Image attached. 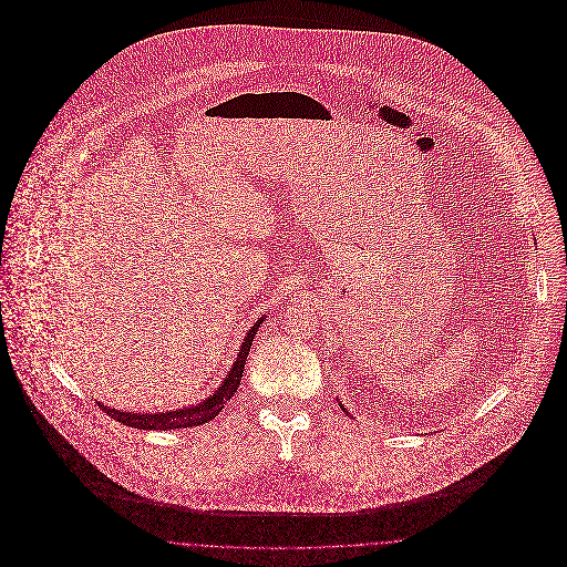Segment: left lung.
I'll return each mask as SVG.
<instances>
[{
    "instance_id": "8db88e82",
    "label": "left lung",
    "mask_w": 567,
    "mask_h": 567,
    "mask_svg": "<svg viewBox=\"0 0 567 567\" xmlns=\"http://www.w3.org/2000/svg\"><path fill=\"white\" fill-rule=\"evenodd\" d=\"M340 408H342V405H340Z\"/></svg>"
}]
</instances>
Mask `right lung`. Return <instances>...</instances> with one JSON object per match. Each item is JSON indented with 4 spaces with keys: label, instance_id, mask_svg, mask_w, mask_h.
I'll list each match as a JSON object with an SVG mask.
<instances>
[{
    "label": "right lung",
    "instance_id": "add662e5",
    "mask_svg": "<svg viewBox=\"0 0 567 567\" xmlns=\"http://www.w3.org/2000/svg\"><path fill=\"white\" fill-rule=\"evenodd\" d=\"M261 323H264V315H261V319H259L257 323L248 329V333H246V338H244L243 347H240V351H238V358H236L231 371L227 373L225 382H223L207 400H203L200 404L178 408V410H172V412H157V414H153V412L140 414V412L115 410V408H109V405L104 404L97 405H102V410H104L111 419H115V421H120V423H124V425H128V427H137V430H176V427L203 425V423L212 421L214 416H218V412L223 410V405L227 404V402L236 395V391H238V386H240V380H243L246 355H248L250 344H252V336L257 333V329H259V324Z\"/></svg>",
    "mask_w": 567,
    "mask_h": 567
}]
</instances>
